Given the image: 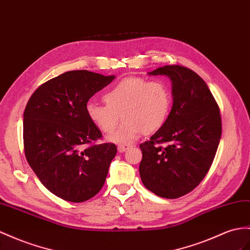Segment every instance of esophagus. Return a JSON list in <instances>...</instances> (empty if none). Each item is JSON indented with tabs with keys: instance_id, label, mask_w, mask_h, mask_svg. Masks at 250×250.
<instances>
[{
	"instance_id": "34e87169",
	"label": "esophagus",
	"mask_w": 250,
	"mask_h": 250,
	"mask_svg": "<svg viewBox=\"0 0 250 250\" xmlns=\"http://www.w3.org/2000/svg\"><path fill=\"white\" fill-rule=\"evenodd\" d=\"M130 148H132L131 145H119L118 146V152L119 153H124L126 150H129Z\"/></svg>"
}]
</instances>
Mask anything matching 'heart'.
Segmentation results:
<instances>
[{"label": "heart", "mask_w": 250, "mask_h": 250, "mask_svg": "<svg viewBox=\"0 0 250 250\" xmlns=\"http://www.w3.org/2000/svg\"><path fill=\"white\" fill-rule=\"evenodd\" d=\"M105 104L89 101L85 111L91 123L104 133L112 132L121 115L124 123L106 136L108 142L127 145L143 131L153 133L164 125L171 108V94L161 81L130 77L104 94Z\"/></svg>", "instance_id": "heart-1"}]
</instances>
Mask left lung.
<instances>
[{"label":"left lung","mask_w":250,"mask_h":250,"mask_svg":"<svg viewBox=\"0 0 250 250\" xmlns=\"http://www.w3.org/2000/svg\"><path fill=\"white\" fill-rule=\"evenodd\" d=\"M149 75L169 77L173 105L164 125L139 146V174L154 194L177 198L193 190L212 165L222 135L220 108L206 82L190 68L166 65Z\"/></svg>","instance_id":"8db88e82"}]
</instances>
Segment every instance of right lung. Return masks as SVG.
<instances>
[{
	"mask_svg": "<svg viewBox=\"0 0 250 250\" xmlns=\"http://www.w3.org/2000/svg\"><path fill=\"white\" fill-rule=\"evenodd\" d=\"M115 76L70 70L46 81L24 111V151L44 187L64 201L81 203L98 193L117 153L88 119L89 98Z\"/></svg>",
	"mask_w": 250,
	"mask_h": 250,
	"instance_id": "right-lung-1",
	"label": "right lung"
}]
</instances>
